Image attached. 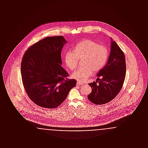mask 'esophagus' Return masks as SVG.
Masks as SVG:
<instances>
[{
  "mask_svg": "<svg viewBox=\"0 0 148 148\" xmlns=\"http://www.w3.org/2000/svg\"><path fill=\"white\" fill-rule=\"evenodd\" d=\"M77 85H83V84H82V83L79 82H77Z\"/></svg>",
  "mask_w": 148,
  "mask_h": 148,
  "instance_id": "34e87169",
  "label": "esophagus"
}]
</instances>
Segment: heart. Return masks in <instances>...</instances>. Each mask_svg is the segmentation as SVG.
<instances>
[{"label": "heart", "mask_w": 148, "mask_h": 148, "mask_svg": "<svg viewBox=\"0 0 148 148\" xmlns=\"http://www.w3.org/2000/svg\"><path fill=\"white\" fill-rule=\"evenodd\" d=\"M109 56V51L104 45L98 44L90 39H85L77 42L74 51L69 50L65 55V62L71 70L77 67L79 59H84L83 65L75 71L71 77L80 82H84L90 77L93 71L97 73L105 66Z\"/></svg>", "instance_id": "1"}]
</instances>
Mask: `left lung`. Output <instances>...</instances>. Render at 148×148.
I'll use <instances>...</instances> for the list:
<instances>
[{"label": "left lung", "mask_w": 148, "mask_h": 148, "mask_svg": "<svg viewBox=\"0 0 148 148\" xmlns=\"http://www.w3.org/2000/svg\"><path fill=\"white\" fill-rule=\"evenodd\" d=\"M125 75V55L112 38L110 53L108 62L101 70L99 71L97 81L89 84L92 90L88 96V99L97 105L109 103L116 97L121 89Z\"/></svg>", "instance_id": "left-lung-1"}]
</instances>
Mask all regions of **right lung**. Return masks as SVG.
Segmentation results:
<instances>
[{
	"label": "right lung",
	"mask_w": 148,
	"mask_h": 148,
	"mask_svg": "<svg viewBox=\"0 0 148 148\" xmlns=\"http://www.w3.org/2000/svg\"><path fill=\"white\" fill-rule=\"evenodd\" d=\"M66 40L62 35L47 37L26 51L21 64L22 82L29 98L42 108L60 106L75 87L62 66L61 52Z\"/></svg>",
	"instance_id": "right-lung-1"
}]
</instances>
